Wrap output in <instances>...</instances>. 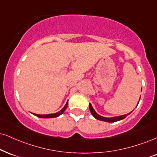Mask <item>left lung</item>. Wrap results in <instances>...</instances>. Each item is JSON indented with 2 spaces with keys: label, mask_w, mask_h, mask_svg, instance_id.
<instances>
[{
  "label": "left lung",
  "mask_w": 157,
  "mask_h": 157,
  "mask_svg": "<svg viewBox=\"0 0 157 157\" xmlns=\"http://www.w3.org/2000/svg\"><path fill=\"white\" fill-rule=\"evenodd\" d=\"M139 103V102H138ZM90 112L92 114V116L95 118V119H98V120H100V121H107V122H115V121H120V120L121 119H124V118H126L128 114H127V115H122V116H119V117H112V118H105V117H101V116L98 115V113H96L95 111H94V110L93 109V108H92V106L91 104L90 103Z\"/></svg>",
  "instance_id": "left-lung-1"
}]
</instances>
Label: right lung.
<instances>
[{"label":"right lung","instance_id":"obj_1","mask_svg":"<svg viewBox=\"0 0 157 157\" xmlns=\"http://www.w3.org/2000/svg\"><path fill=\"white\" fill-rule=\"evenodd\" d=\"M67 107V103L65 104V105L64 106V108L63 109L61 110V111H59V112H57V113H52V114H45V115H40V114H35L33 113L35 116H36V117H39V118H44V119H48V118H55V117H59V116H60L62 113H63L64 111H65V110L66 109Z\"/></svg>","mask_w":157,"mask_h":157}]
</instances>
